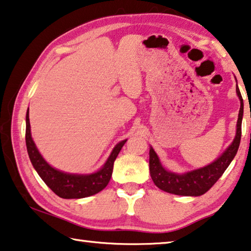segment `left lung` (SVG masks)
I'll use <instances>...</instances> for the list:
<instances>
[{"label": "left lung", "mask_w": 251, "mask_h": 251, "mask_svg": "<svg viewBox=\"0 0 251 251\" xmlns=\"http://www.w3.org/2000/svg\"><path fill=\"white\" fill-rule=\"evenodd\" d=\"M237 96L240 100V110L238 114L236 136L231 144L226 147V151L210 164L203 168L188 171L184 173H176L168 171L158 158L152 146H150V173L154 184L158 189L168 193L185 197H199L212 188L220 176L224 174L226 168L232 162L239 149L241 138V122L244 116V100H242L240 90L236 86Z\"/></svg>", "instance_id": "obj_1"}]
</instances>
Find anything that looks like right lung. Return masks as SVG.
I'll return each instance as SVG.
<instances>
[{"mask_svg": "<svg viewBox=\"0 0 251 251\" xmlns=\"http://www.w3.org/2000/svg\"><path fill=\"white\" fill-rule=\"evenodd\" d=\"M25 124V143L30 161L43 182L58 197L62 199L87 198L94 196V194L100 192L102 189H105L110 180L111 173H113L114 162L127 141L124 140L116 144L107 161L104 163V165L96 172L89 174L67 173L54 169L40 154L38 147L35 146L33 138L31 136L29 109L26 111Z\"/></svg>", "mask_w": 251, "mask_h": 251, "instance_id": "add662e5", "label": "right lung"}]
</instances>
